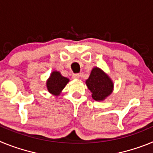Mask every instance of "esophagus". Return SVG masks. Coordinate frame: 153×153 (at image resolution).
<instances>
[{"mask_svg":"<svg viewBox=\"0 0 153 153\" xmlns=\"http://www.w3.org/2000/svg\"><path fill=\"white\" fill-rule=\"evenodd\" d=\"M72 77H73V79H79V74H73Z\"/></svg>","mask_w":153,"mask_h":153,"instance_id":"obj_1","label":"esophagus"}]
</instances>
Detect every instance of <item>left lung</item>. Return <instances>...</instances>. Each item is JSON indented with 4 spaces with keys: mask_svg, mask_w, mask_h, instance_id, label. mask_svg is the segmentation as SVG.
Here are the masks:
<instances>
[{
    "mask_svg": "<svg viewBox=\"0 0 153 153\" xmlns=\"http://www.w3.org/2000/svg\"><path fill=\"white\" fill-rule=\"evenodd\" d=\"M86 84L92 93V97L97 101H102L113 90V83L106 73L98 67L92 70Z\"/></svg>",
    "mask_w": 153,
    "mask_h": 153,
    "instance_id": "left-lung-1",
    "label": "left lung"
}]
</instances>
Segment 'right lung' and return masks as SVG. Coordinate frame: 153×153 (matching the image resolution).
<instances>
[{"label":"right lung","instance_id":"1","mask_svg":"<svg viewBox=\"0 0 153 153\" xmlns=\"http://www.w3.org/2000/svg\"><path fill=\"white\" fill-rule=\"evenodd\" d=\"M69 81L70 79L63 76L59 71H53L47 80V88L51 94L59 96Z\"/></svg>","mask_w":153,"mask_h":153}]
</instances>
